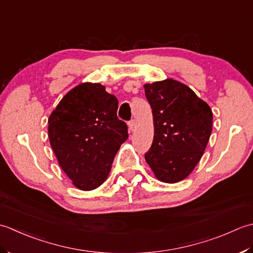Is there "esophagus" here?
<instances>
[{
    "label": "esophagus",
    "mask_w": 253,
    "mask_h": 253,
    "mask_svg": "<svg viewBox=\"0 0 253 253\" xmlns=\"http://www.w3.org/2000/svg\"><path fill=\"white\" fill-rule=\"evenodd\" d=\"M135 128H136L135 120H131L130 122H128V130H130V132H133V131H135Z\"/></svg>",
    "instance_id": "1"
}]
</instances>
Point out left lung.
Returning a JSON list of instances; mask_svg holds the SVG:
<instances>
[{
    "instance_id": "left-lung-1",
    "label": "left lung",
    "mask_w": 253,
    "mask_h": 253,
    "mask_svg": "<svg viewBox=\"0 0 253 253\" xmlns=\"http://www.w3.org/2000/svg\"><path fill=\"white\" fill-rule=\"evenodd\" d=\"M144 89L154 120V140L145 159L159 181L179 182L203 155L212 132V109L171 79L145 84Z\"/></svg>"
}]
</instances>
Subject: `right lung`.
<instances>
[{
	"label": "right lung",
	"mask_w": 253,
	"mask_h": 253,
	"mask_svg": "<svg viewBox=\"0 0 253 253\" xmlns=\"http://www.w3.org/2000/svg\"><path fill=\"white\" fill-rule=\"evenodd\" d=\"M118 99L100 84L74 87L49 117L51 147L77 189L89 191L104 183L122 143L128 136L117 116Z\"/></svg>",
	"instance_id": "add662e5"
}]
</instances>
